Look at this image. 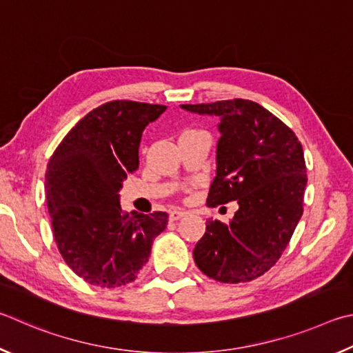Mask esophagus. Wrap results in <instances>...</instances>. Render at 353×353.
<instances>
[{"instance_id":"1","label":"esophagus","mask_w":353,"mask_h":353,"mask_svg":"<svg viewBox=\"0 0 353 353\" xmlns=\"http://www.w3.org/2000/svg\"><path fill=\"white\" fill-rule=\"evenodd\" d=\"M184 215H186V212L181 211V209H173V211L169 212V219L172 221H176V220H180L181 217H184Z\"/></svg>"}]
</instances>
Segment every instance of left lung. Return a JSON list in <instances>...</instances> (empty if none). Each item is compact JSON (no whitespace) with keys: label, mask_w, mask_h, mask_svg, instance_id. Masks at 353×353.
Returning a JSON list of instances; mask_svg holds the SVG:
<instances>
[{"label":"left lung","mask_w":353,"mask_h":353,"mask_svg":"<svg viewBox=\"0 0 353 353\" xmlns=\"http://www.w3.org/2000/svg\"><path fill=\"white\" fill-rule=\"evenodd\" d=\"M180 107L220 119L208 205L234 200L239 205L230 225L206 221L194 261L214 281L250 282L279 261L302 217L307 186L302 145L285 123L256 102L234 99Z\"/></svg>","instance_id":"left-lung-1"}]
</instances>
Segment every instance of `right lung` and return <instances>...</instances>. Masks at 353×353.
I'll return each mask as SVG.
<instances>
[{
    "instance_id": "1",
    "label": "right lung",
    "mask_w": 353,
    "mask_h": 353,
    "mask_svg": "<svg viewBox=\"0 0 353 353\" xmlns=\"http://www.w3.org/2000/svg\"><path fill=\"white\" fill-rule=\"evenodd\" d=\"M164 105L113 101L90 111L49 159L48 211L60 254L91 285L133 282L148 262L153 239L165 230V212H122L121 189L139 167V144Z\"/></svg>"
}]
</instances>
